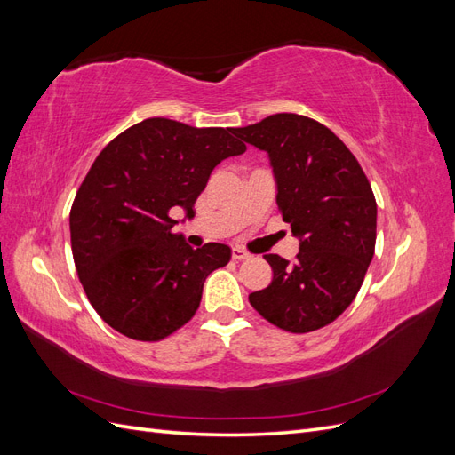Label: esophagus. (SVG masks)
<instances>
[{
  "label": "esophagus",
  "instance_id": "34e87169",
  "mask_svg": "<svg viewBox=\"0 0 455 455\" xmlns=\"http://www.w3.org/2000/svg\"><path fill=\"white\" fill-rule=\"evenodd\" d=\"M231 256H233V259H249L251 258V254L243 251V249H239V246H235V249L231 251Z\"/></svg>",
  "mask_w": 455,
  "mask_h": 455
}]
</instances>
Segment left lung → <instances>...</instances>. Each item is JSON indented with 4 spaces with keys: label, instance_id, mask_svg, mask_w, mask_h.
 <instances>
[{
    "label": "left lung",
    "instance_id": "left-lung-1",
    "mask_svg": "<svg viewBox=\"0 0 455 455\" xmlns=\"http://www.w3.org/2000/svg\"><path fill=\"white\" fill-rule=\"evenodd\" d=\"M233 134L267 151L279 211L299 239L294 261L264 256L273 281L251 306L286 332H313L361 291L376 249L374 191L349 148L311 117L275 114Z\"/></svg>",
    "mask_w": 455,
    "mask_h": 455
}]
</instances>
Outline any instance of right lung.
Segmentation results:
<instances>
[{"label": "right lung", "instance_id": "right-lung-1", "mask_svg": "<svg viewBox=\"0 0 455 455\" xmlns=\"http://www.w3.org/2000/svg\"><path fill=\"white\" fill-rule=\"evenodd\" d=\"M244 151L229 127L164 117L136 123L100 151L76 194L70 235L79 281L106 324L159 341L196 315L204 279L231 249L206 243L194 251L172 233L171 211L194 216L216 164Z\"/></svg>", "mask_w": 455, "mask_h": 455}]
</instances>
